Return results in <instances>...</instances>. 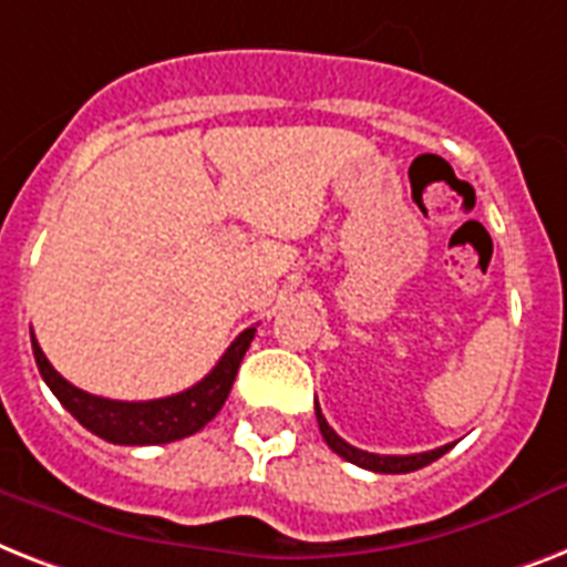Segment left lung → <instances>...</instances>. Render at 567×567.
<instances>
[{"label":"left lung","instance_id":"8db88e82","mask_svg":"<svg viewBox=\"0 0 567 567\" xmlns=\"http://www.w3.org/2000/svg\"><path fill=\"white\" fill-rule=\"evenodd\" d=\"M316 419H319V430L328 447L333 454H339L342 460L348 463L360 465V468H369V471H378V474H410V471H419L424 465H430L433 460H439L442 454H447L454 445H442L436 451H424V454H410V456H380V454H369V451H360V447L348 445L346 439L337 436V430L330 427L324 415H321L319 404H316Z\"/></svg>","mask_w":567,"mask_h":567}]
</instances>
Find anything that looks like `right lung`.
I'll return each instance as SVG.
<instances>
[{"label": "right lung", "mask_w": 567, "mask_h": 567, "mask_svg": "<svg viewBox=\"0 0 567 567\" xmlns=\"http://www.w3.org/2000/svg\"><path fill=\"white\" fill-rule=\"evenodd\" d=\"M255 330L257 328L243 330L221 354V360L213 365L210 374L198 380L196 386L184 389L178 395L157 398V401H111V398L90 395L84 389L72 386L70 380H63L52 369V362L40 351L34 333H31V351H34L40 374L54 392V398L90 433H96L99 439L113 442V445H166V442L193 436L207 421L216 419V412L221 410L230 386H234L239 362L255 339Z\"/></svg>", "instance_id": "1"}]
</instances>
